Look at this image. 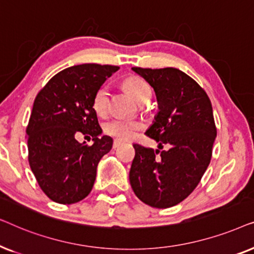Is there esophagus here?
<instances>
[{
    "mask_svg": "<svg viewBox=\"0 0 254 254\" xmlns=\"http://www.w3.org/2000/svg\"><path fill=\"white\" fill-rule=\"evenodd\" d=\"M121 144H123V141H121V140H118V138H117V140L113 141V148L114 149H117L118 147H120Z\"/></svg>",
    "mask_w": 254,
    "mask_h": 254,
    "instance_id": "esophagus-1",
    "label": "esophagus"
}]
</instances>
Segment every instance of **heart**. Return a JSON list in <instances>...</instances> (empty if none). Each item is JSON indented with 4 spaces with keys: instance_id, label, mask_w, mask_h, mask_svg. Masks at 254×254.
Instances as JSON below:
<instances>
[{
    "instance_id": "heart-1",
    "label": "heart",
    "mask_w": 254,
    "mask_h": 254,
    "mask_svg": "<svg viewBox=\"0 0 254 254\" xmlns=\"http://www.w3.org/2000/svg\"><path fill=\"white\" fill-rule=\"evenodd\" d=\"M124 86L138 103L150 98L151 96L150 88L147 82L138 76H130L125 79ZM107 103H109V90L106 86H100L93 93L91 102L92 109L97 114L102 116L106 112ZM140 129L141 124L138 121L129 119H112L104 125V131L110 136L117 137L119 140H129L134 137Z\"/></svg>"
}]
</instances>
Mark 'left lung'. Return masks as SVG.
<instances>
[{
    "label": "left lung",
    "mask_w": 254,
    "mask_h": 254,
    "mask_svg": "<svg viewBox=\"0 0 254 254\" xmlns=\"http://www.w3.org/2000/svg\"><path fill=\"white\" fill-rule=\"evenodd\" d=\"M133 70L155 90L158 113L145 135L168 144L154 150L133 144L129 182L135 195L148 206L169 208L186 199L209 165L216 137L209 97L192 77L176 68Z\"/></svg>",
    "instance_id": "obj_1"
}]
</instances>
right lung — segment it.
<instances>
[{"instance_id":"obj_1","label":"right lung","mask_w":254,"mask_h":254,"mask_svg":"<svg viewBox=\"0 0 254 254\" xmlns=\"http://www.w3.org/2000/svg\"><path fill=\"white\" fill-rule=\"evenodd\" d=\"M119 67L84 64L53 76L33 103L26 127L29 163L43 192L54 202L70 204L89 195L100 158L112 149L91 102L96 90ZM78 132L94 144H79Z\"/></svg>"}]
</instances>
